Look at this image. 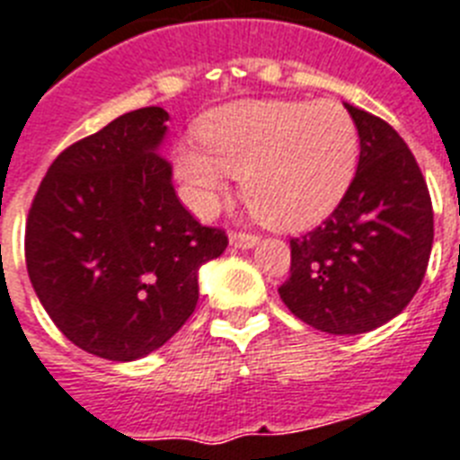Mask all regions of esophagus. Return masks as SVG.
<instances>
[{"label": "esophagus", "mask_w": 460, "mask_h": 460, "mask_svg": "<svg viewBox=\"0 0 460 460\" xmlns=\"http://www.w3.org/2000/svg\"><path fill=\"white\" fill-rule=\"evenodd\" d=\"M256 242L258 234L244 233V230H234V233H230V244H233L234 249H252V246H256Z\"/></svg>", "instance_id": "esophagus-1"}]
</instances>
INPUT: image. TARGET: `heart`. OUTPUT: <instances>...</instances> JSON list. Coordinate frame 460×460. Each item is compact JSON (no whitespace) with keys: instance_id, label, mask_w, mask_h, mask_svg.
I'll return each mask as SVG.
<instances>
[{"instance_id":"1","label":"heart","mask_w":460,"mask_h":460,"mask_svg":"<svg viewBox=\"0 0 460 460\" xmlns=\"http://www.w3.org/2000/svg\"><path fill=\"white\" fill-rule=\"evenodd\" d=\"M199 143L176 150L190 204L211 211L227 173L256 218L303 227L324 218L350 185L359 157L358 124L336 101H242L208 112Z\"/></svg>"}]
</instances>
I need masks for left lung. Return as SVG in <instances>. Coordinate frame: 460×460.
Wrapping results in <instances>:
<instances>
[{"mask_svg": "<svg viewBox=\"0 0 460 460\" xmlns=\"http://www.w3.org/2000/svg\"><path fill=\"white\" fill-rule=\"evenodd\" d=\"M358 124L359 162L332 216L291 237L284 305L326 333H364L409 305L426 277L432 202L402 136L381 117L345 105Z\"/></svg>", "mask_w": 460, "mask_h": 460, "instance_id": "1", "label": "left lung"}]
</instances>
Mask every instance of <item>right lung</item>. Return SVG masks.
I'll list each match as a JSON object with an SVG mask.
<instances>
[{
	"mask_svg": "<svg viewBox=\"0 0 460 460\" xmlns=\"http://www.w3.org/2000/svg\"><path fill=\"white\" fill-rule=\"evenodd\" d=\"M166 110L140 108L72 143L49 166L25 226L34 294L66 339L131 362L195 313L197 270L227 246L178 199L159 153Z\"/></svg>",
	"mask_w": 460,
	"mask_h": 460,
	"instance_id": "right-lung-1",
	"label": "right lung"
}]
</instances>
